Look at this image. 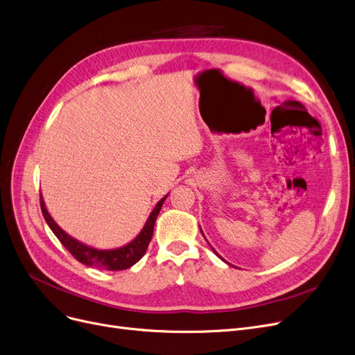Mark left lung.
I'll use <instances>...</instances> for the list:
<instances>
[{
  "label": "left lung",
  "instance_id": "8db88e82",
  "mask_svg": "<svg viewBox=\"0 0 355 355\" xmlns=\"http://www.w3.org/2000/svg\"><path fill=\"white\" fill-rule=\"evenodd\" d=\"M200 230H202V229H200ZM202 234H203V230H202ZM203 236H205V235H203ZM211 250H213V252H214V254H216V255H218V257H219V258H220V259H222V261H225V259H223V258H222V257H220V255H219V254H218V252H216V251H214V248H211ZM225 263H226V261H225ZM226 264H227V266H230V264H229V263H226Z\"/></svg>",
  "mask_w": 355,
  "mask_h": 355
}]
</instances>
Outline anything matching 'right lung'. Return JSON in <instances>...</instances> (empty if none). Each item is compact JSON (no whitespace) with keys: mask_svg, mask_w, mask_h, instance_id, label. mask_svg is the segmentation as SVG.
Masks as SVG:
<instances>
[{"mask_svg":"<svg viewBox=\"0 0 355 355\" xmlns=\"http://www.w3.org/2000/svg\"><path fill=\"white\" fill-rule=\"evenodd\" d=\"M166 197H168V194L165 197H162L157 203L155 209L150 211L149 218L139 232V235H137L133 241H130L129 243L120 246V248H114V250H98V248H94V246L83 243L78 239H75L71 235H68L65 230L53 220L48 209H46V205L43 202L42 196H40V207H42V213H43V218H44L46 223L49 225L55 236L73 255L75 259H78L81 264L88 266V267H96L100 270H109V271H120V270L130 268L145 255V252L148 250V245L153 235V226H155V220L158 218L159 210H161V207L164 205V200Z\"/></svg>","mask_w":355,"mask_h":355,"instance_id":"right-lung-1","label":"right lung"}]
</instances>
